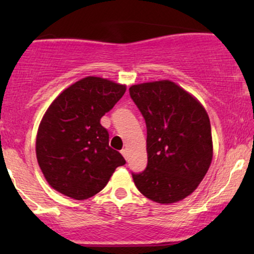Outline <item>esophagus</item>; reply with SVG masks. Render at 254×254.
I'll list each match as a JSON object with an SVG mask.
<instances>
[{"instance_id":"obj_1","label":"esophagus","mask_w":254,"mask_h":254,"mask_svg":"<svg viewBox=\"0 0 254 254\" xmlns=\"http://www.w3.org/2000/svg\"><path fill=\"white\" fill-rule=\"evenodd\" d=\"M121 153H122V155L125 157V160L129 159V154H127V149H123V150L121 151Z\"/></svg>"}]
</instances>
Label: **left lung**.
Listing matches in <instances>:
<instances>
[{"label":"left lung","mask_w":254,"mask_h":254,"mask_svg":"<svg viewBox=\"0 0 254 254\" xmlns=\"http://www.w3.org/2000/svg\"><path fill=\"white\" fill-rule=\"evenodd\" d=\"M130 97L147 127V168L132 173L143 196L170 204L191 194L212 160L209 116L190 93L172 81L133 84Z\"/></svg>","instance_id":"8db88e82"}]
</instances>
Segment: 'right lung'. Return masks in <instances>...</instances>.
<instances>
[{
    "instance_id": "add662e5",
    "label": "right lung",
    "mask_w": 254,
    "mask_h": 254,
    "mask_svg": "<svg viewBox=\"0 0 254 254\" xmlns=\"http://www.w3.org/2000/svg\"><path fill=\"white\" fill-rule=\"evenodd\" d=\"M127 87L88 76L64 89L40 122L36 153L46 182L55 190L82 200L100 192L119 166V151L109 145L100 119L113 109Z\"/></svg>"
}]
</instances>
